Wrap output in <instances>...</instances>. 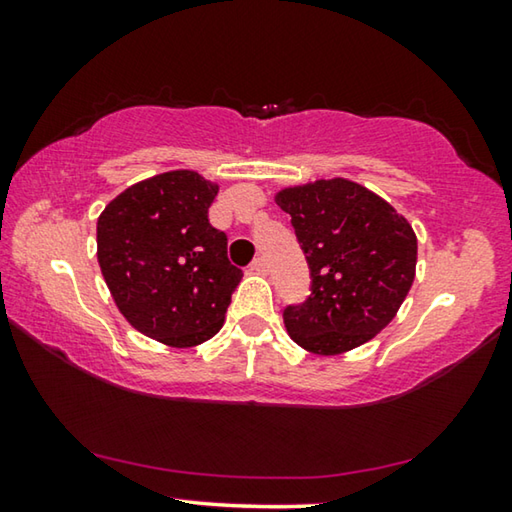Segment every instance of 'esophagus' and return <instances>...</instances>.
I'll return each instance as SVG.
<instances>
[{
	"mask_svg": "<svg viewBox=\"0 0 512 512\" xmlns=\"http://www.w3.org/2000/svg\"><path fill=\"white\" fill-rule=\"evenodd\" d=\"M250 271H255V273H266L268 271V262L266 259L259 255V257H255L253 259V264H250Z\"/></svg>",
	"mask_w": 512,
	"mask_h": 512,
	"instance_id": "esophagus-1",
	"label": "esophagus"
}]
</instances>
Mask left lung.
<instances>
[{
	"label": "left lung",
	"mask_w": 512,
	"mask_h": 512,
	"mask_svg": "<svg viewBox=\"0 0 512 512\" xmlns=\"http://www.w3.org/2000/svg\"><path fill=\"white\" fill-rule=\"evenodd\" d=\"M309 266V296L284 307V325L300 348L341 354L391 323L409 293L418 241L384 198L350 180H316L282 189Z\"/></svg>",
	"instance_id": "obj_1"
}]
</instances>
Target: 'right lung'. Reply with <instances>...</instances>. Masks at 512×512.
I'll use <instances>...</instances> for the list:
<instances>
[{
    "instance_id": "add662e5",
    "label": "right lung",
    "mask_w": 512,
    "mask_h": 512,
    "mask_svg": "<svg viewBox=\"0 0 512 512\" xmlns=\"http://www.w3.org/2000/svg\"><path fill=\"white\" fill-rule=\"evenodd\" d=\"M219 187L196 171H167L121 192L97 223V257L128 323L192 348L219 332L241 268L207 219Z\"/></svg>"
}]
</instances>
